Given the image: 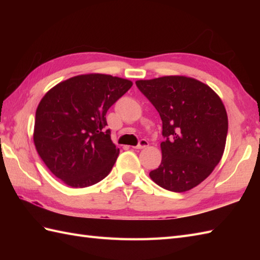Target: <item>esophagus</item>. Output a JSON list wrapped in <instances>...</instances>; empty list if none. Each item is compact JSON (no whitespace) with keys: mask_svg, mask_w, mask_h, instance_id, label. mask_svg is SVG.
I'll return each instance as SVG.
<instances>
[{"mask_svg":"<svg viewBox=\"0 0 260 260\" xmlns=\"http://www.w3.org/2000/svg\"><path fill=\"white\" fill-rule=\"evenodd\" d=\"M147 146H148V142L146 140L143 139V140H141L139 142V144H137L136 146H134V148H136V150H142V148H145Z\"/></svg>","mask_w":260,"mask_h":260,"instance_id":"obj_1","label":"esophagus"}]
</instances>
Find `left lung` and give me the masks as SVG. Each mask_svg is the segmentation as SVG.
I'll use <instances>...</instances> for the list:
<instances>
[{
	"label": "left lung",
	"instance_id": "obj_1",
	"mask_svg": "<svg viewBox=\"0 0 260 260\" xmlns=\"http://www.w3.org/2000/svg\"><path fill=\"white\" fill-rule=\"evenodd\" d=\"M136 86L162 119V162L151 179L172 192L191 190L222 157L228 116L221 99L208 85L184 76L137 80Z\"/></svg>",
	"mask_w": 260,
	"mask_h": 260
}]
</instances>
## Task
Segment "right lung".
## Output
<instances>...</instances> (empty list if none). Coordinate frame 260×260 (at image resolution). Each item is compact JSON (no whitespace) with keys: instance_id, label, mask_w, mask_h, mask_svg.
Here are the masks:
<instances>
[{"instance_id":"obj_1","label":"right lung","mask_w":260,"mask_h":260,"mask_svg":"<svg viewBox=\"0 0 260 260\" xmlns=\"http://www.w3.org/2000/svg\"><path fill=\"white\" fill-rule=\"evenodd\" d=\"M133 82L103 74L80 75L49 90L36 112L33 141L52 174L69 186L98 183L119 154L106 113Z\"/></svg>"}]
</instances>
